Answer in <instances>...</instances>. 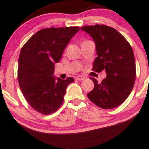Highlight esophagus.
Here are the masks:
<instances>
[{"label":"esophagus","mask_w":149,"mask_h":149,"mask_svg":"<svg viewBox=\"0 0 149 149\" xmlns=\"http://www.w3.org/2000/svg\"><path fill=\"white\" fill-rule=\"evenodd\" d=\"M75 79H76L77 80L82 81V80H84V79H85V78L83 76H81V75H78V76H77L76 77H75Z\"/></svg>","instance_id":"34e87169"}]
</instances>
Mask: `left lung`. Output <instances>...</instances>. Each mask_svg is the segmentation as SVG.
I'll return each mask as SVG.
<instances>
[{
	"label": "left lung",
	"mask_w": 149,
	"mask_h": 149,
	"mask_svg": "<svg viewBox=\"0 0 149 149\" xmlns=\"http://www.w3.org/2000/svg\"><path fill=\"white\" fill-rule=\"evenodd\" d=\"M81 29L93 37L97 57L93 70L107 76L98 82L94 77V88L87 97L103 109H111L122 104L133 90L136 70L134 54L128 41L117 30L103 24L85 26Z\"/></svg>",
	"instance_id": "left-lung-1"
}]
</instances>
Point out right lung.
Listing matches in <instances>:
<instances>
[{
  "label": "right lung",
  "instance_id": "obj_1",
  "mask_svg": "<svg viewBox=\"0 0 149 149\" xmlns=\"http://www.w3.org/2000/svg\"><path fill=\"white\" fill-rule=\"evenodd\" d=\"M78 26L47 28L35 33L23 46L18 65V79L22 94L38 113L49 115L62 105L66 89L72 77L54 76V63L61 59Z\"/></svg>",
  "mask_w": 149,
  "mask_h": 149
}]
</instances>
